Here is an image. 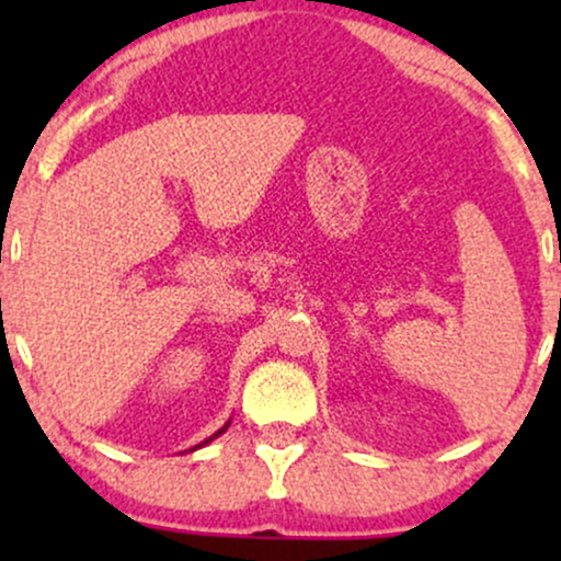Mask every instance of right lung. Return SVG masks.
<instances>
[{
    "label": "right lung",
    "instance_id": "add662e5",
    "mask_svg": "<svg viewBox=\"0 0 561 561\" xmlns=\"http://www.w3.org/2000/svg\"><path fill=\"white\" fill-rule=\"evenodd\" d=\"M229 422H231V420H229ZM229 422H227V424H224V427H221V430H218V433H214V435H210V437H208V440H203V443H197V446H195V448H190V450H197V448H203V446H208V443H210V440H216V437H218V435H224V433H227V430H229Z\"/></svg>",
    "mask_w": 561,
    "mask_h": 561
}]
</instances>
